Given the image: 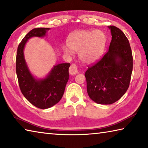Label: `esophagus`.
Masks as SVG:
<instances>
[{"mask_svg": "<svg viewBox=\"0 0 148 148\" xmlns=\"http://www.w3.org/2000/svg\"><path fill=\"white\" fill-rule=\"evenodd\" d=\"M69 73L71 75H74L78 73V71H77V67L76 65V64L72 63L69 68Z\"/></svg>", "mask_w": 148, "mask_h": 148, "instance_id": "esophagus-1", "label": "esophagus"}]
</instances>
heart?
Listing matches in <instances>:
<instances>
[{"mask_svg": "<svg viewBox=\"0 0 148 148\" xmlns=\"http://www.w3.org/2000/svg\"><path fill=\"white\" fill-rule=\"evenodd\" d=\"M106 36L100 30H79L72 33L68 39V45L63 47L66 53L72 51L79 52V58L86 63H92L100 58L106 47Z\"/></svg>", "mask_w": 148, "mask_h": 148, "instance_id": "b5f03b06", "label": "heart"}]
</instances>
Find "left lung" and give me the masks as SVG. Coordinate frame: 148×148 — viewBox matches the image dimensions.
I'll return each mask as SVG.
<instances>
[{
    "instance_id": "1",
    "label": "left lung",
    "mask_w": 148,
    "mask_h": 148,
    "mask_svg": "<svg viewBox=\"0 0 148 148\" xmlns=\"http://www.w3.org/2000/svg\"><path fill=\"white\" fill-rule=\"evenodd\" d=\"M109 50L100 61L88 66L85 76L88 95L99 104L108 105L122 97L130 86L133 71V55L123 32L114 26Z\"/></svg>"
}]
</instances>
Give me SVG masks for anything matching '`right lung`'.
<instances>
[{"label": "right lung", "mask_w": 148, "mask_h": 148, "mask_svg": "<svg viewBox=\"0 0 148 148\" xmlns=\"http://www.w3.org/2000/svg\"><path fill=\"white\" fill-rule=\"evenodd\" d=\"M50 28H37L26 35L17 48L16 56V73L21 92L29 103L39 109H48L56 105L62 98L69 79L70 63L53 66L44 79H37L32 76L24 56V48L32 37L45 36Z\"/></svg>", "instance_id": "add662e5"}]
</instances>
